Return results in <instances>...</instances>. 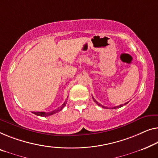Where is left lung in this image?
I'll use <instances>...</instances> for the list:
<instances>
[{
    "label": "left lung",
    "mask_w": 158,
    "mask_h": 158,
    "mask_svg": "<svg viewBox=\"0 0 158 158\" xmlns=\"http://www.w3.org/2000/svg\"><path fill=\"white\" fill-rule=\"evenodd\" d=\"M93 100H94V102H95L96 104L98 105V106H101L102 107H103V108H107V109H108V108H110V107H106V106H102L101 104H100L99 102H97L96 101V100L94 99V98L93 97ZM128 103V102H125V104H123V105H120V106H115V107H111V109H116V108H119V107H123V106H125V105H126V104H127Z\"/></svg>",
    "instance_id": "left-lung-1"
}]
</instances>
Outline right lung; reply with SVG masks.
<instances>
[{
    "label": "right lung",
    "mask_w": 158,
    "mask_h": 158,
    "mask_svg": "<svg viewBox=\"0 0 158 158\" xmlns=\"http://www.w3.org/2000/svg\"><path fill=\"white\" fill-rule=\"evenodd\" d=\"M66 103H67V101L65 100V102H64V103L60 107H58V109L55 110L53 111H51V112H49V113H45V112H33V114H35V115H38V116H42V117H47V116H49V115H53V114L58 113V112L62 110L63 109V107L65 106Z\"/></svg>",
    "instance_id": "add662e5"
}]
</instances>
